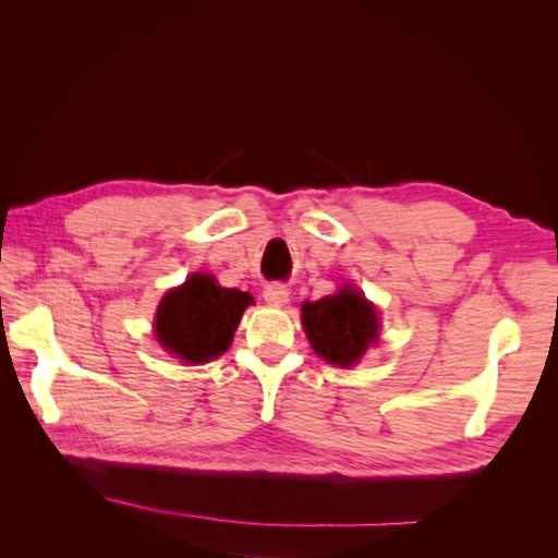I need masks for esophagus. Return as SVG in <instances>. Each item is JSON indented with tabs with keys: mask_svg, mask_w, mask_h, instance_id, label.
<instances>
[{
	"mask_svg": "<svg viewBox=\"0 0 558 558\" xmlns=\"http://www.w3.org/2000/svg\"><path fill=\"white\" fill-rule=\"evenodd\" d=\"M263 298H265V302H269V305H286V302H289V298H291V291H289V286H286V283L275 281V283L265 286Z\"/></svg>",
	"mask_w": 558,
	"mask_h": 558,
	"instance_id": "1",
	"label": "esophagus"
}]
</instances>
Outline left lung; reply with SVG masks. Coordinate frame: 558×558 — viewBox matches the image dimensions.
I'll use <instances>...</instances> for the list:
<instances>
[{"label": "left lung", "instance_id": "obj_1", "mask_svg": "<svg viewBox=\"0 0 558 558\" xmlns=\"http://www.w3.org/2000/svg\"><path fill=\"white\" fill-rule=\"evenodd\" d=\"M302 326L314 351L328 363L349 367L377 340V312L359 293L344 289L337 295L302 305Z\"/></svg>", "mask_w": 558, "mask_h": 558}]
</instances>
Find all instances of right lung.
Wrapping results in <instances>:
<instances>
[{
	"instance_id": "obj_1",
	"label": "right lung",
	"mask_w": 558,
	"mask_h": 558,
	"mask_svg": "<svg viewBox=\"0 0 558 558\" xmlns=\"http://www.w3.org/2000/svg\"><path fill=\"white\" fill-rule=\"evenodd\" d=\"M251 295L221 289L209 275H193L167 293L156 316L160 344L185 363H207L230 347Z\"/></svg>"
}]
</instances>
